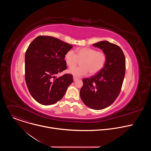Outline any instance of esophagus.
Returning a JSON list of instances; mask_svg holds the SVG:
<instances>
[{
	"label": "esophagus",
	"instance_id": "obj_1",
	"mask_svg": "<svg viewBox=\"0 0 151 151\" xmlns=\"http://www.w3.org/2000/svg\"><path fill=\"white\" fill-rule=\"evenodd\" d=\"M78 79V78H76V77H75V76L73 77V81H77Z\"/></svg>",
	"mask_w": 151,
	"mask_h": 151
}]
</instances>
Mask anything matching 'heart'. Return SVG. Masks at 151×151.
<instances>
[{"mask_svg": "<svg viewBox=\"0 0 151 151\" xmlns=\"http://www.w3.org/2000/svg\"><path fill=\"white\" fill-rule=\"evenodd\" d=\"M78 60H81V66L72 67ZM64 60L68 66L72 67L68 72L79 78L87 75L88 72L91 75L100 72L105 66L107 56L103 51H97L91 48H82L76 50V53L72 50L68 51L64 55Z\"/></svg>", "mask_w": 151, "mask_h": 151, "instance_id": "obj_1", "label": "heart"}]
</instances>
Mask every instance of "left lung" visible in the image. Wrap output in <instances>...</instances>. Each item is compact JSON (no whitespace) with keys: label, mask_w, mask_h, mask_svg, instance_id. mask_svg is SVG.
<instances>
[{"label":"left lung","mask_w":151,"mask_h":151,"mask_svg":"<svg viewBox=\"0 0 151 151\" xmlns=\"http://www.w3.org/2000/svg\"><path fill=\"white\" fill-rule=\"evenodd\" d=\"M106 54L104 67L97 73L82 79L80 97L83 103L95 110L111 105L119 96L125 73V58L121 48L103 40L93 44Z\"/></svg>","instance_id":"obj_1"}]
</instances>
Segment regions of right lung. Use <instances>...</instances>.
I'll return each instance as SVG.
<instances>
[{"label": "right lung", "instance_id": "1", "mask_svg": "<svg viewBox=\"0 0 151 151\" xmlns=\"http://www.w3.org/2000/svg\"><path fill=\"white\" fill-rule=\"evenodd\" d=\"M73 46L57 38L39 36L25 54V80L32 97L43 105L60 100L73 82L71 74L57 77L67 69L64 55Z\"/></svg>", "mask_w": 151, "mask_h": 151}]
</instances>
